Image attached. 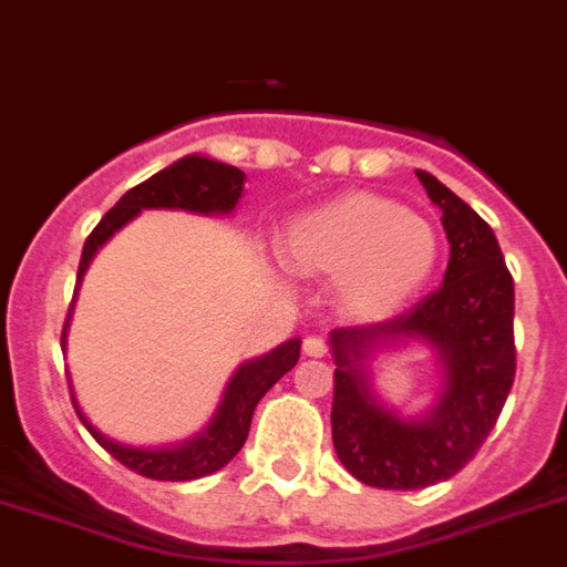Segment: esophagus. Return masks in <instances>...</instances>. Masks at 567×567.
I'll return each mask as SVG.
<instances>
[{
  "mask_svg": "<svg viewBox=\"0 0 567 567\" xmlns=\"http://www.w3.org/2000/svg\"><path fill=\"white\" fill-rule=\"evenodd\" d=\"M302 351L308 353V357H324V353H328V344H324V339L319 337H308L302 342Z\"/></svg>",
  "mask_w": 567,
  "mask_h": 567,
  "instance_id": "34e87169",
  "label": "esophagus"
}]
</instances>
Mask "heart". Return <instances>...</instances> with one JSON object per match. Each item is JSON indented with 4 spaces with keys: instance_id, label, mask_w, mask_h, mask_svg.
I'll return each mask as SVG.
<instances>
[{
    "instance_id": "b5f03b06",
    "label": "heart",
    "mask_w": 567,
    "mask_h": 567,
    "mask_svg": "<svg viewBox=\"0 0 567 567\" xmlns=\"http://www.w3.org/2000/svg\"><path fill=\"white\" fill-rule=\"evenodd\" d=\"M440 250L425 216L368 190L290 216L279 236L282 262L305 277H333L339 308L353 319L402 311L431 282Z\"/></svg>"
}]
</instances>
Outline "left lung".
Instances as JSON below:
<instances>
[{
  "label": "left lung",
  "mask_w": 567,
  "mask_h": 567,
  "mask_svg": "<svg viewBox=\"0 0 567 567\" xmlns=\"http://www.w3.org/2000/svg\"><path fill=\"white\" fill-rule=\"evenodd\" d=\"M442 210L451 243L442 288L391 322L331 331L337 456L373 488H427L460 474L499 420L516 373L514 279L491 225L427 171H416ZM425 343L443 385L422 417H405L372 391L370 359Z\"/></svg>",
  "instance_id": "8db88e82"
}]
</instances>
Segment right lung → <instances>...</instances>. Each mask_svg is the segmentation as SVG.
<instances>
[{"label": "right lung", "instance_id": "obj_1", "mask_svg": "<svg viewBox=\"0 0 567 567\" xmlns=\"http://www.w3.org/2000/svg\"><path fill=\"white\" fill-rule=\"evenodd\" d=\"M245 190V174L239 167L225 165L210 156L190 154L176 159L174 165H167L165 171L154 174L142 185L127 190L111 210L100 219V225L91 230L82 248V259H79V274H76V290L82 285L87 265L96 256V250L111 239L120 228H125L131 219L147 208H167V210H190V214L202 216H228L234 214L236 202L243 199ZM73 317V302L71 311L65 319V331H62V351H65L68 339V324ZM299 344L302 339H288L279 348H274L265 357H256L250 362H243L236 368L234 377L225 385L223 402L216 405V413L210 422L202 427L196 436L179 442V445L167 447H136L125 445L120 440H111L100 427L87 420L82 408H79L76 396H73V408H76L79 420L85 422L91 436L105 447L113 460H120L122 465L136 471V474L147 476V480L159 482H188L208 476L219 467L228 465L239 451H243L245 440H248L250 420L265 393L277 385L279 379L297 365L299 359Z\"/></svg>", "mask_w": 567, "mask_h": 567}]
</instances>
